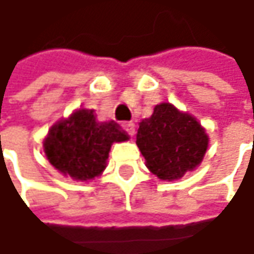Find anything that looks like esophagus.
I'll return each mask as SVG.
<instances>
[{
	"mask_svg": "<svg viewBox=\"0 0 254 254\" xmlns=\"http://www.w3.org/2000/svg\"><path fill=\"white\" fill-rule=\"evenodd\" d=\"M124 129L127 132V135L133 136L135 135V130H136V125L133 122H127V124H124Z\"/></svg>",
	"mask_w": 254,
	"mask_h": 254,
	"instance_id": "obj_1",
	"label": "esophagus"
}]
</instances>
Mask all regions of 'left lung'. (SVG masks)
Wrapping results in <instances>:
<instances>
[{"mask_svg":"<svg viewBox=\"0 0 254 254\" xmlns=\"http://www.w3.org/2000/svg\"><path fill=\"white\" fill-rule=\"evenodd\" d=\"M208 142L197 119L166 102L156 105L152 117L139 124L136 135L147 169L167 181L194 170L205 156Z\"/></svg>","mask_w":254,"mask_h":254,"instance_id":"left-lung-1","label":"left lung"}]
</instances>
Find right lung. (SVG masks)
<instances>
[{"label": "right lung", "instance_id": "add662e5", "mask_svg": "<svg viewBox=\"0 0 254 254\" xmlns=\"http://www.w3.org/2000/svg\"><path fill=\"white\" fill-rule=\"evenodd\" d=\"M127 139L117 122H97L94 111L78 110L50 127L43 147L55 169L71 179L87 181L104 171L111 144Z\"/></svg>", "mask_w": 254, "mask_h": 254}]
</instances>
